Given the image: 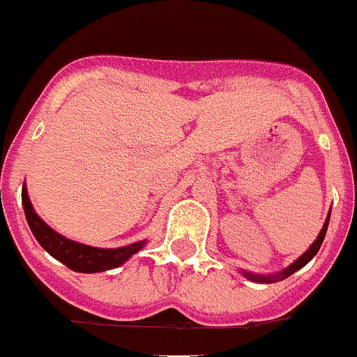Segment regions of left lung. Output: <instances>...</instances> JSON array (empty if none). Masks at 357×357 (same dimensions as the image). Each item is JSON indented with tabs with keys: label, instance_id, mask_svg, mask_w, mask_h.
Returning a JSON list of instances; mask_svg holds the SVG:
<instances>
[{
	"label": "left lung",
	"instance_id": "1",
	"mask_svg": "<svg viewBox=\"0 0 357 357\" xmlns=\"http://www.w3.org/2000/svg\"><path fill=\"white\" fill-rule=\"evenodd\" d=\"M328 220H331V215H328V219H326V222H325V226H323V229H321L319 231V235H317V238L316 241H314V244H312L310 248L306 250L305 253H303L301 257L297 259L296 263H291L290 266L287 268V270H282L281 273H278V275H255V273H248V272H244V275H246V278L248 279H252V281H259V282H273V281H281V279H287L288 275H291V273L294 272H297V270H299V268H303L305 266V264H308L312 261V257H314V255H316L317 252H319V248H321V244H323V238H325V235H326V228H328Z\"/></svg>",
	"mask_w": 357,
	"mask_h": 357
}]
</instances>
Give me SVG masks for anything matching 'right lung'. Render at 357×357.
<instances>
[{"instance_id":"obj_1","label":"right lung","mask_w":357,"mask_h":357,"mask_svg":"<svg viewBox=\"0 0 357 357\" xmlns=\"http://www.w3.org/2000/svg\"><path fill=\"white\" fill-rule=\"evenodd\" d=\"M22 202L23 210H25L26 222L31 226V231L34 234L38 243L43 246V250L51 253L52 257L58 259L60 263H63L67 268L75 270V272H105V270H111V268H116L126 263L132 253H137L144 246V241H140V243L129 244V246H123V248L102 250L75 243V241H69L63 235L56 234L54 229L49 228L38 217V213H34V208H32L31 200H29V195H26L25 184H23L22 190Z\"/></svg>"}]
</instances>
